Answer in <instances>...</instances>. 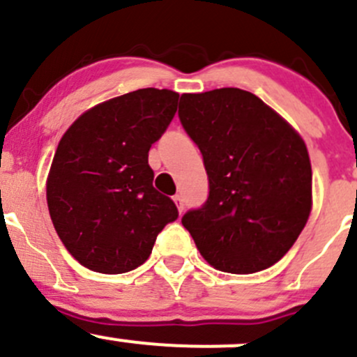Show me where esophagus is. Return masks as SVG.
Returning a JSON list of instances; mask_svg holds the SVG:
<instances>
[{
    "label": "esophagus",
    "instance_id": "esophagus-1",
    "mask_svg": "<svg viewBox=\"0 0 357 357\" xmlns=\"http://www.w3.org/2000/svg\"><path fill=\"white\" fill-rule=\"evenodd\" d=\"M174 202H176V207H178L179 214H181V212L185 211V200H183L181 195H176L174 197Z\"/></svg>",
    "mask_w": 357,
    "mask_h": 357
}]
</instances>
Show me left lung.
I'll list each match as a JSON object with an SVG mask.
<instances>
[{
    "instance_id": "left-lung-1",
    "label": "left lung",
    "mask_w": 357,
    "mask_h": 357,
    "mask_svg": "<svg viewBox=\"0 0 357 357\" xmlns=\"http://www.w3.org/2000/svg\"><path fill=\"white\" fill-rule=\"evenodd\" d=\"M178 115L208 176L205 204L181 219L202 257L235 275L278 262L311 214L304 139L261 98L238 88L181 95Z\"/></svg>"
}]
</instances>
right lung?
<instances>
[{
    "instance_id": "obj_1",
    "label": "right lung",
    "mask_w": 357,
    "mask_h": 357,
    "mask_svg": "<svg viewBox=\"0 0 357 357\" xmlns=\"http://www.w3.org/2000/svg\"><path fill=\"white\" fill-rule=\"evenodd\" d=\"M178 93L145 88L81 115L62 136L46 181L60 240L84 268L128 273L152 254L158 233L178 219L153 188L149 150L178 110Z\"/></svg>"
}]
</instances>
